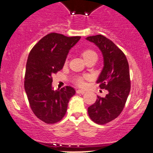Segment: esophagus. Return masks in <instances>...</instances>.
I'll list each match as a JSON object with an SVG mask.
<instances>
[{
    "label": "esophagus",
    "instance_id": "34e87169",
    "mask_svg": "<svg viewBox=\"0 0 153 153\" xmlns=\"http://www.w3.org/2000/svg\"><path fill=\"white\" fill-rule=\"evenodd\" d=\"M76 92L78 94H84L85 93V91L82 90V89H78V90H76Z\"/></svg>",
    "mask_w": 153,
    "mask_h": 153
}]
</instances>
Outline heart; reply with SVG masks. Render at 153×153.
I'll list each match as a JSON object with an SVG mask.
<instances>
[{
	"label": "heart",
	"mask_w": 153,
	"mask_h": 153,
	"mask_svg": "<svg viewBox=\"0 0 153 153\" xmlns=\"http://www.w3.org/2000/svg\"><path fill=\"white\" fill-rule=\"evenodd\" d=\"M95 52L94 51L91 50V49H86V50L84 51L82 53L83 58H84V60H86L89 57L92 56V55H95ZM89 75H84V76H78L77 78H75V83L77 84L78 86H85V79H89Z\"/></svg>",
	"instance_id": "1"
}]
</instances>
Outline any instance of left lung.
Here are the masks:
<instances>
[{
	"label": "left lung",
	"mask_w": 153,
	"mask_h": 153,
	"mask_svg": "<svg viewBox=\"0 0 153 153\" xmlns=\"http://www.w3.org/2000/svg\"><path fill=\"white\" fill-rule=\"evenodd\" d=\"M87 41L94 43L104 57V68L97 83L108 94L98 99L88 107L92 121L98 124H105L115 119L122 112L130 92L129 64L124 53L112 41L102 35L89 36Z\"/></svg>",
	"instance_id": "left-lung-1"
}]
</instances>
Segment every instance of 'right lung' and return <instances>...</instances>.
<instances>
[{
    "label": "right lung",
    "mask_w": 153,
    "mask_h": 153,
    "mask_svg": "<svg viewBox=\"0 0 153 153\" xmlns=\"http://www.w3.org/2000/svg\"><path fill=\"white\" fill-rule=\"evenodd\" d=\"M80 38L49 33L29 54L24 89L32 112L46 124H55L64 118L69 99L75 94L74 88L69 86L54 90L52 75L62 69L69 49Z\"/></svg>",
    "instance_id": "1"
}]
</instances>
